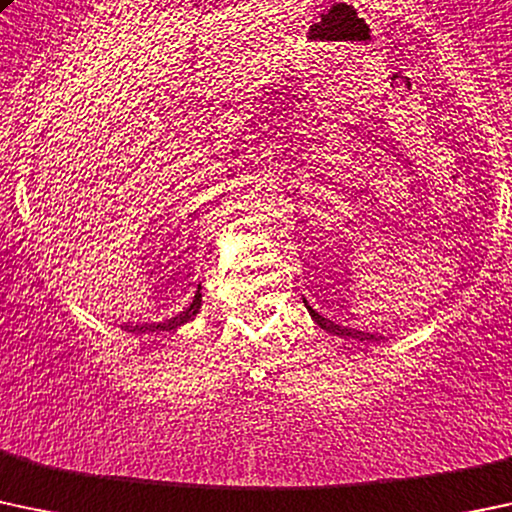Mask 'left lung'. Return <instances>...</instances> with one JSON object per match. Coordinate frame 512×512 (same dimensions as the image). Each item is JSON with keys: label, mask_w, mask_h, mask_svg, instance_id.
<instances>
[{"label": "left lung", "mask_w": 512, "mask_h": 512, "mask_svg": "<svg viewBox=\"0 0 512 512\" xmlns=\"http://www.w3.org/2000/svg\"><path fill=\"white\" fill-rule=\"evenodd\" d=\"M306 304V301H304ZM306 309H309V314H311V319L316 321V324H319L321 328H324V331H328V333H333V336H341V338H358V341H378V338L373 336V333H363V331H355V328H348V326H338V324H333V321H328V319H324V316L319 314V311H314L311 309L309 304H306Z\"/></svg>", "instance_id": "left-lung-1"}]
</instances>
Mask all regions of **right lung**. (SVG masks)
I'll use <instances>...</instances> for the list:
<instances>
[{"mask_svg":"<svg viewBox=\"0 0 512 512\" xmlns=\"http://www.w3.org/2000/svg\"><path fill=\"white\" fill-rule=\"evenodd\" d=\"M198 309H201V284H198V292L196 297H193L191 304L186 306L181 314H176L174 319H166L161 321V324H142V326H125V331L129 333H159V331H174V328L188 324V321L193 319V316L198 314Z\"/></svg>","mask_w":512,"mask_h":512,"instance_id":"add662e5","label":"right lung"}]
</instances>
